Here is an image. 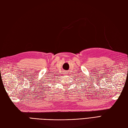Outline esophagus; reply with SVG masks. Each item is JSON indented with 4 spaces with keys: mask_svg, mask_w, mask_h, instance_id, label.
Returning a JSON list of instances; mask_svg holds the SVG:
<instances>
[{
    "mask_svg": "<svg viewBox=\"0 0 128 128\" xmlns=\"http://www.w3.org/2000/svg\"><path fill=\"white\" fill-rule=\"evenodd\" d=\"M64 74H68V73H67V71H66V70H65V71H64Z\"/></svg>",
    "mask_w": 128,
    "mask_h": 128,
    "instance_id": "1",
    "label": "esophagus"
}]
</instances>
